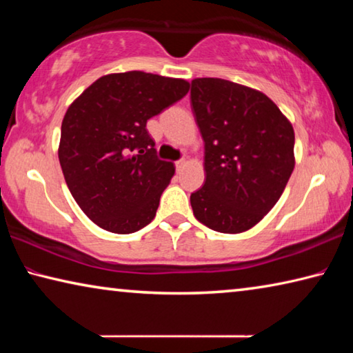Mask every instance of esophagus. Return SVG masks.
<instances>
[{"instance_id":"obj_1","label":"esophagus","mask_w":353,"mask_h":353,"mask_svg":"<svg viewBox=\"0 0 353 353\" xmlns=\"http://www.w3.org/2000/svg\"><path fill=\"white\" fill-rule=\"evenodd\" d=\"M185 165H187V162H185L183 159H182V160H177V162H176V168H177V170H182Z\"/></svg>"}]
</instances>
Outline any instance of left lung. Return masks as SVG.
I'll use <instances>...</instances> for the list:
<instances>
[{
	"label": "left lung",
	"mask_w": 353,
	"mask_h": 353,
	"mask_svg": "<svg viewBox=\"0 0 353 353\" xmlns=\"http://www.w3.org/2000/svg\"><path fill=\"white\" fill-rule=\"evenodd\" d=\"M205 143V183L190 196L196 219L241 234L271 212L294 170V129L271 98L218 77L191 81Z\"/></svg>",
	"instance_id": "left-lung-1"
}]
</instances>
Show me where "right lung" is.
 Instances as JSON below:
<instances>
[{
	"label": "right lung",
	"instance_id": "right-lung-1",
	"mask_svg": "<svg viewBox=\"0 0 353 353\" xmlns=\"http://www.w3.org/2000/svg\"><path fill=\"white\" fill-rule=\"evenodd\" d=\"M188 88L185 79L126 71L101 76L70 104L59 162L77 205L101 229L126 235L154 219L174 165L157 159L146 123Z\"/></svg>",
	"mask_w": 353,
	"mask_h": 353
}]
</instances>
